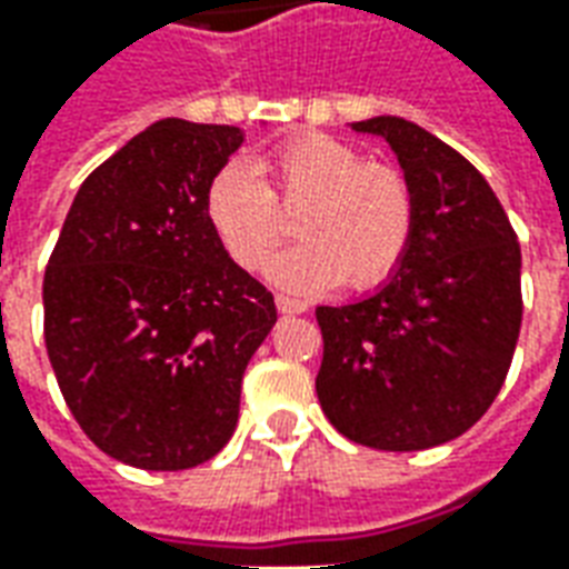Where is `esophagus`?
Segmentation results:
<instances>
[{"instance_id":"obj_1","label":"esophagus","mask_w":569,"mask_h":569,"mask_svg":"<svg viewBox=\"0 0 569 569\" xmlns=\"http://www.w3.org/2000/svg\"><path fill=\"white\" fill-rule=\"evenodd\" d=\"M273 301H277V310H280V313H305V310H308V305H305V301H298V298L277 296Z\"/></svg>"}]
</instances>
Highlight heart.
Listing matches in <instances>:
<instances>
[{
    "mask_svg": "<svg viewBox=\"0 0 569 569\" xmlns=\"http://www.w3.org/2000/svg\"><path fill=\"white\" fill-rule=\"evenodd\" d=\"M269 176L261 183L258 173ZM296 234L268 268L289 292H322L345 283L366 292L390 280L408 256L418 224L415 186L393 163L329 133H301L259 161L219 167L203 191L207 222L224 252L256 271L286 237L283 210H296Z\"/></svg>",
    "mask_w": 569,
    "mask_h": 569,
    "instance_id": "obj_1",
    "label": "heart"
}]
</instances>
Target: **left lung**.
I'll return each instance as SVG.
<instances>
[{"instance_id":"8db88e82","label":"left lung","mask_w":569,"mask_h":569,"mask_svg":"<svg viewBox=\"0 0 569 569\" xmlns=\"http://www.w3.org/2000/svg\"><path fill=\"white\" fill-rule=\"evenodd\" d=\"M390 142L418 224L399 271L369 298L317 308V396L332 427L378 451L463 436L500 393L521 329V247L488 179L406 118L357 121Z\"/></svg>"}]
</instances>
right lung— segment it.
<instances>
[{
    "instance_id": "1",
    "label": "right lung",
    "mask_w": 569,
    "mask_h": 569,
    "mask_svg": "<svg viewBox=\"0 0 569 569\" xmlns=\"http://www.w3.org/2000/svg\"><path fill=\"white\" fill-rule=\"evenodd\" d=\"M243 130L163 118L81 182L44 271V347L88 439L176 472L222 451L273 296L231 261L203 191Z\"/></svg>"
}]
</instances>
